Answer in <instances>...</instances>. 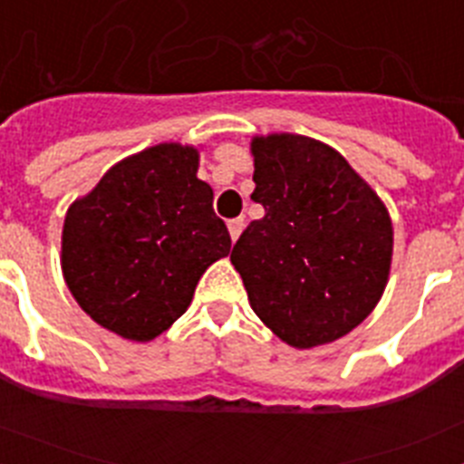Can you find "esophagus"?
<instances>
[{
    "label": "esophagus",
    "instance_id": "esophagus-1",
    "mask_svg": "<svg viewBox=\"0 0 464 464\" xmlns=\"http://www.w3.org/2000/svg\"><path fill=\"white\" fill-rule=\"evenodd\" d=\"M227 229H229V237H232V241H237L241 235V229H244V218H232L227 223Z\"/></svg>",
    "mask_w": 464,
    "mask_h": 464
}]
</instances>
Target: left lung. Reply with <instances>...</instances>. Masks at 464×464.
I'll use <instances>...</instances> for the list:
<instances>
[{
    "label": "left lung",
    "mask_w": 464,
    "mask_h": 464,
    "mask_svg": "<svg viewBox=\"0 0 464 464\" xmlns=\"http://www.w3.org/2000/svg\"><path fill=\"white\" fill-rule=\"evenodd\" d=\"M253 202L232 265L253 311L295 348L343 337L372 314L391 272L392 223L376 192L325 143L253 139Z\"/></svg>",
    "instance_id": "1"
}]
</instances>
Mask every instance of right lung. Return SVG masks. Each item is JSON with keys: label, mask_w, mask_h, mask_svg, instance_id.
I'll return each mask as SVG.
<instances>
[{"label": "right lung", "mask_w": 464, "mask_h": 464, "mask_svg": "<svg viewBox=\"0 0 464 464\" xmlns=\"http://www.w3.org/2000/svg\"><path fill=\"white\" fill-rule=\"evenodd\" d=\"M197 165L190 146L160 143L111 167L67 211L64 281L81 309L118 337L162 334L186 314L208 265L229 253Z\"/></svg>", "instance_id": "right-lung-1"}]
</instances>
